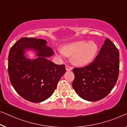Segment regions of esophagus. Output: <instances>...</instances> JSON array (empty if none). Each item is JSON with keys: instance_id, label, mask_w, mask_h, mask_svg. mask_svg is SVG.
<instances>
[{"instance_id": "esophagus-1", "label": "esophagus", "mask_w": 127, "mask_h": 127, "mask_svg": "<svg viewBox=\"0 0 127 127\" xmlns=\"http://www.w3.org/2000/svg\"><path fill=\"white\" fill-rule=\"evenodd\" d=\"M65 69H66V70H67V71H71L72 69V68L69 67V66H68V65H66L65 66Z\"/></svg>"}]
</instances>
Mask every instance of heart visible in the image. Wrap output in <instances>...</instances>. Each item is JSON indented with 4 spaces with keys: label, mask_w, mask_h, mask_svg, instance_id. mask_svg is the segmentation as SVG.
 <instances>
[{
    "label": "heart",
    "mask_w": 127,
    "mask_h": 127,
    "mask_svg": "<svg viewBox=\"0 0 127 127\" xmlns=\"http://www.w3.org/2000/svg\"><path fill=\"white\" fill-rule=\"evenodd\" d=\"M97 49V45L94 41H79L66 44L59 51L62 56H72V61L74 64L83 66L93 59Z\"/></svg>",
    "instance_id": "b5f03b06"
}]
</instances>
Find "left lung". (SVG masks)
Here are the masks:
<instances>
[{"instance_id":"left-lung-1","label":"left lung","mask_w":127,"mask_h":127,"mask_svg":"<svg viewBox=\"0 0 127 127\" xmlns=\"http://www.w3.org/2000/svg\"><path fill=\"white\" fill-rule=\"evenodd\" d=\"M119 72V50L109 39L106 38L92 63L85 67L73 69V89L86 101H99L112 90L117 81Z\"/></svg>"}]
</instances>
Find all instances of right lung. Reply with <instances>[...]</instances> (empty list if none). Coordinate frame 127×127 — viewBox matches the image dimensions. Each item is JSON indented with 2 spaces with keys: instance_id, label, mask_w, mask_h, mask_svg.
Returning <instances> with one entry per match:
<instances>
[{
  "instance_id": "obj_1",
  "label": "right lung",
  "mask_w": 127,
  "mask_h": 127,
  "mask_svg": "<svg viewBox=\"0 0 127 127\" xmlns=\"http://www.w3.org/2000/svg\"><path fill=\"white\" fill-rule=\"evenodd\" d=\"M47 41L42 39L21 38L12 46L8 58V72L11 83L22 98L32 102H41L49 98L66 69L48 58L54 54ZM33 50L38 57L30 60L24 56Z\"/></svg>"
}]
</instances>
